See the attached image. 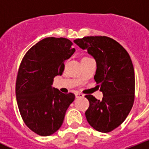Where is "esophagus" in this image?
Returning <instances> with one entry per match:
<instances>
[{
	"label": "esophagus",
	"instance_id": "obj_1",
	"mask_svg": "<svg viewBox=\"0 0 149 149\" xmlns=\"http://www.w3.org/2000/svg\"><path fill=\"white\" fill-rule=\"evenodd\" d=\"M76 97H77V98H84V95L82 94V93H76Z\"/></svg>",
	"mask_w": 149,
	"mask_h": 149
}]
</instances>
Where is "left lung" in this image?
Here are the masks:
<instances>
[{"instance_id":"left-lung-1","label":"left lung","mask_w":149,"mask_h":149,"mask_svg":"<svg viewBox=\"0 0 149 149\" xmlns=\"http://www.w3.org/2000/svg\"><path fill=\"white\" fill-rule=\"evenodd\" d=\"M74 42L95 60L94 79L104 95L101 101L86 95L89 101L86 120L96 131L110 132L125 120L134 104L135 75L131 57L119 42L107 36H86Z\"/></svg>"}]
</instances>
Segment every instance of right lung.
Returning a JSON list of instances; mask_svg holds the SVG:
<instances>
[{
	"label": "right lung",
	"instance_id": "add662e5",
	"mask_svg": "<svg viewBox=\"0 0 149 149\" xmlns=\"http://www.w3.org/2000/svg\"><path fill=\"white\" fill-rule=\"evenodd\" d=\"M65 38L48 37L39 41L24 55L18 69L15 95L26 125L40 136L58 131L65 112L75 98L52 87L54 78L62 75L64 61L75 49Z\"/></svg>",
	"mask_w": 149,
	"mask_h": 149
}]
</instances>
